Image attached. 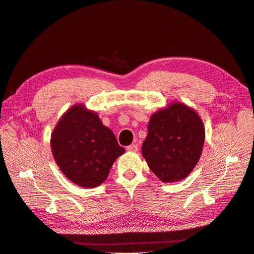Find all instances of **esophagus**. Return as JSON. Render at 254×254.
Listing matches in <instances>:
<instances>
[{"label":"esophagus","instance_id":"obj_1","mask_svg":"<svg viewBox=\"0 0 254 254\" xmlns=\"http://www.w3.org/2000/svg\"><path fill=\"white\" fill-rule=\"evenodd\" d=\"M127 149L128 152H137L138 151V145L137 144H130L128 146H127Z\"/></svg>","mask_w":254,"mask_h":254}]
</instances>
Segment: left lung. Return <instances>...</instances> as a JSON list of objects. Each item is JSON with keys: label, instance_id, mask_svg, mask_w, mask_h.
Returning <instances> with one entry per match:
<instances>
[{"label": "left lung", "instance_id": "8db88e82", "mask_svg": "<svg viewBox=\"0 0 254 254\" xmlns=\"http://www.w3.org/2000/svg\"><path fill=\"white\" fill-rule=\"evenodd\" d=\"M204 141L200 116L183 103L174 102L149 119L142 156L162 182L180 181L198 163Z\"/></svg>", "mask_w": 254, "mask_h": 254}]
</instances>
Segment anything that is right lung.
<instances>
[{
	"mask_svg": "<svg viewBox=\"0 0 254 254\" xmlns=\"http://www.w3.org/2000/svg\"><path fill=\"white\" fill-rule=\"evenodd\" d=\"M51 148L63 174L87 189L105 182L113 163L126 152L96 113L80 105L65 112L56 125Z\"/></svg>",
	"mask_w": 254,
	"mask_h": 254,
	"instance_id": "add662e5",
	"label": "right lung"
}]
</instances>
